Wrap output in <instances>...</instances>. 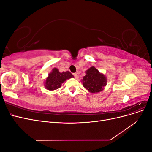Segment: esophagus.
Wrapping results in <instances>:
<instances>
[{
  "label": "esophagus",
  "instance_id": "esophagus-1",
  "mask_svg": "<svg viewBox=\"0 0 152 152\" xmlns=\"http://www.w3.org/2000/svg\"><path fill=\"white\" fill-rule=\"evenodd\" d=\"M73 76H74L75 79H78V78H79V76H78V74H77V73H73Z\"/></svg>",
  "mask_w": 152,
  "mask_h": 152
}]
</instances>
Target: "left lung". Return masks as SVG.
Returning a JSON list of instances; mask_svg holds the SVG:
<instances>
[{"label":"left lung","mask_w":152,"mask_h":152,"mask_svg":"<svg viewBox=\"0 0 152 152\" xmlns=\"http://www.w3.org/2000/svg\"><path fill=\"white\" fill-rule=\"evenodd\" d=\"M82 82L83 86L90 93H96L103 89V87L107 84V79L97 69L92 66L86 71Z\"/></svg>","instance_id":"1"}]
</instances>
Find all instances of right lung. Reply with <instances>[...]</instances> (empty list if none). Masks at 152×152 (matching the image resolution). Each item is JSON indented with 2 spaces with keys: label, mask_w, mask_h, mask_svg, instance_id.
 Wrapping results in <instances>:
<instances>
[{
  "label": "right lung",
  "mask_w": 152,
  "mask_h": 152,
  "mask_svg": "<svg viewBox=\"0 0 152 152\" xmlns=\"http://www.w3.org/2000/svg\"><path fill=\"white\" fill-rule=\"evenodd\" d=\"M72 77H73V75L70 72L66 71L60 73L57 68H54L45 80V86L48 90H56L61 86L63 82Z\"/></svg>",
  "instance_id": "obj_1"
}]
</instances>
